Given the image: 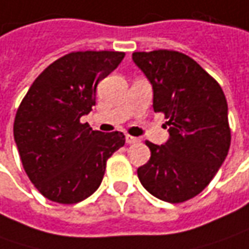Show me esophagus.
<instances>
[{
  "instance_id": "1",
  "label": "esophagus",
  "mask_w": 249,
  "mask_h": 249,
  "mask_svg": "<svg viewBox=\"0 0 249 249\" xmlns=\"http://www.w3.org/2000/svg\"><path fill=\"white\" fill-rule=\"evenodd\" d=\"M136 142H139V139H136V137H133V136H126V144H136Z\"/></svg>"
}]
</instances>
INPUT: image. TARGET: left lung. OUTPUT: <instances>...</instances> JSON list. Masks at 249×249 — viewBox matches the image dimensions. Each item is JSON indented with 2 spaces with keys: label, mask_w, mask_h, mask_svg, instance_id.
Here are the masks:
<instances>
[{
  "label": "left lung",
  "mask_w": 249,
  "mask_h": 249,
  "mask_svg": "<svg viewBox=\"0 0 249 249\" xmlns=\"http://www.w3.org/2000/svg\"><path fill=\"white\" fill-rule=\"evenodd\" d=\"M154 89V110L165 115L170 139L145 141L149 160L137 169L149 194L170 204L198 196L227 157L231 130L220 84L188 55L173 50L133 53Z\"/></svg>",
  "instance_id": "8db88e82"
}]
</instances>
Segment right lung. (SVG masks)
Masks as SVG:
<instances>
[{
	"label": "right lung",
	"mask_w": 249,
	"mask_h": 249,
	"mask_svg": "<svg viewBox=\"0 0 249 249\" xmlns=\"http://www.w3.org/2000/svg\"><path fill=\"white\" fill-rule=\"evenodd\" d=\"M124 58L119 51H73L38 74L20 102L14 137L24 172L50 201L72 205L100 187L107 160L124 145L120 131L101 133L80 118L98 83Z\"/></svg>",
	"instance_id": "1"
}]
</instances>
